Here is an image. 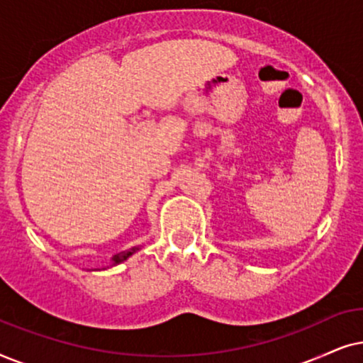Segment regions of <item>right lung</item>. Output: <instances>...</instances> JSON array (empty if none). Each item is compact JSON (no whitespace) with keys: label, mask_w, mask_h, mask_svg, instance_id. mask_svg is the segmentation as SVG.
<instances>
[{"label":"right lung","mask_w":363,"mask_h":363,"mask_svg":"<svg viewBox=\"0 0 363 363\" xmlns=\"http://www.w3.org/2000/svg\"><path fill=\"white\" fill-rule=\"evenodd\" d=\"M136 250H139V247H133L131 250H123V252L116 254L114 257L111 259V260H113V264H111V265H116V264H121V262H124V260L128 259V257H131V255H133L134 252H136Z\"/></svg>","instance_id":"1"}]
</instances>
